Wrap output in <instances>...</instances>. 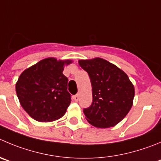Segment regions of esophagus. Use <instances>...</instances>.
<instances>
[{"label": "esophagus", "mask_w": 161, "mask_h": 161, "mask_svg": "<svg viewBox=\"0 0 161 161\" xmlns=\"http://www.w3.org/2000/svg\"><path fill=\"white\" fill-rule=\"evenodd\" d=\"M73 99L75 102H77V101L79 100V96H78V95H75V96H73Z\"/></svg>", "instance_id": "esophagus-1"}]
</instances>
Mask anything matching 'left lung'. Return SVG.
<instances>
[{"instance_id":"8db88e82","label":"left lung","mask_w":161,"mask_h":161,"mask_svg":"<svg viewBox=\"0 0 161 161\" xmlns=\"http://www.w3.org/2000/svg\"><path fill=\"white\" fill-rule=\"evenodd\" d=\"M88 73L92 87V103L83 110L86 119L98 128L114 126L133 105L134 87L125 72L100 58L80 60Z\"/></svg>"}]
</instances>
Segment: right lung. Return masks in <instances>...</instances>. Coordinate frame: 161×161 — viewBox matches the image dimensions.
I'll return each instance as SVG.
<instances>
[{
  "instance_id": "right-lung-1",
  "label": "right lung",
  "mask_w": 161,
  "mask_h": 161,
  "mask_svg": "<svg viewBox=\"0 0 161 161\" xmlns=\"http://www.w3.org/2000/svg\"><path fill=\"white\" fill-rule=\"evenodd\" d=\"M71 60L47 58L24 70L16 84L22 108L38 122H53L66 112L71 103L68 78L62 73Z\"/></svg>"
}]
</instances>
